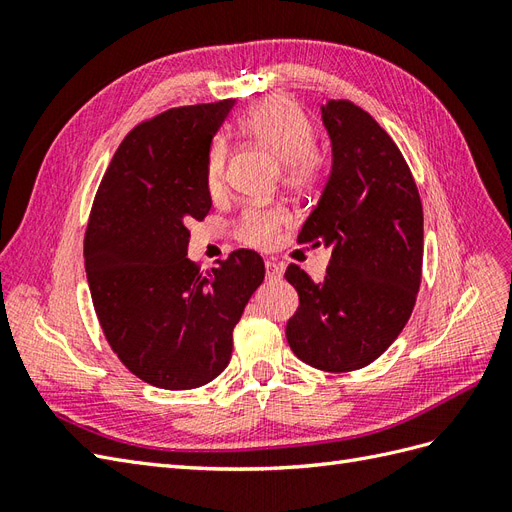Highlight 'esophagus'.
Instances as JSON below:
<instances>
[{
    "instance_id": "1",
    "label": "esophagus",
    "mask_w": 512,
    "mask_h": 512,
    "mask_svg": "<svg viewBox=\"0 0 512 512\" xmlns=\"http://www.w3.org/2000/svg\"><path fill=\"white\" fill-rule=\"evenodd\" d=\"M265 271H267V277H269V280H277V277L282 275V267L277 265L275 260H267V262H265Z\"/></svg>"
}]
</instances>
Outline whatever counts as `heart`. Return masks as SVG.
<instances>
[{
    "label": "heart",
    "instance_id": "obj_1",
    "mask_svg": "<svg viewBox=\"0 0 512 512\" xmlns=\"http://www.w3.org/2000/svg\"><path fill=\"white\" fill-rule=\"evenodd\" d=\"M239 132L254 145L269 151L282 164L284 183L290 188H309L322 175V158L312 147L314 128L301 108L286 98H269L247 108ZM207 190L220 196L226 190V147L215 145L207 162ZM284 209H247L237 226L243 243L271 247L286 226Z\"/></svg>",
    "mask_w": 512,
    "mask_h": 512
}]
</instances>
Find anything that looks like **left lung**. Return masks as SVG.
Segmentation results:
<instances>
[{"mask_svg": "<svg viewBox=\"0 0 512 512\" xmlns=\"http://www.w3.org/2000/svg\"><path fill=\"white\" fill-rule=\"evenodd\" d=\"M331 173L299 243L331 250L314 282L290 265L299 309L286 324L290 350L322 371L376 361L412 314L423 267V207L410 168L378 121L346 100L322 106Z\"/></svg>", "mask_w": 512, "mask_h": 512, "instance_id": "left-lung-1", "label": "left lung"}]
</instances>
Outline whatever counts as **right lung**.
Listing matches in <instances>:
<instances>
[{"label":"right lung","instance_id":"obj_1","mask_svg":"<svg viewBox=\"0 0 512 512\" xmlns=\"http://www.w3.org/2000/svg\"><path fill=\"white\" fill-rule=\"evenodd\" d=\"M235 100L170 108L136 126L108 164L85 232V271L100 327L134 376L168 391L218 378L232 329L265 262L237 250L200 275L190 220L211 209L207 162Z\"/></svg>","mask_w":512,"mask_h":512}]
</instances>
